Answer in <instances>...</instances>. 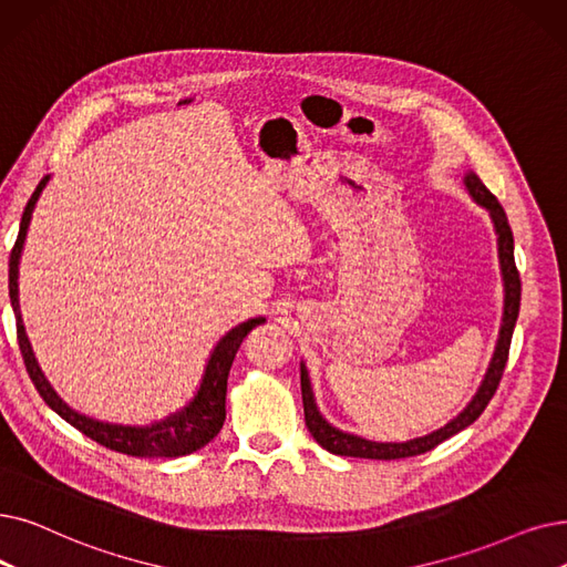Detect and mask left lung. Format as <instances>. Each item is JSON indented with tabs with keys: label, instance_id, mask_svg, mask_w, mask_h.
Segmentation results:
<instances>
[{
	"label": "left lung",
	"instance_id": "left-lung-1",
	"mask_svg": "<svg viewBox=\"0 0 567 567\" xmlns=\"http://www.w3.org/2000/svg\"><path fill=\"white\" fill-rule=\"evenodd\" d=\"M465 187L475 196V202L482 204L488 213L491 219L496 225V234H498V255H501V268H503V280H505V312H503V327H501V338L496 344L494 359H491L488 371L484 375V382L480 386V391L475 393V399L471 401L456 420H452L447 426H442L440 431H433L431 435L424 437H414L410 442H371L363 440L350 433L336 431L333 426H329L322 416H319L315 401H312V391H310V382H308V373L306 365H301V396H303V412H306V426L310 431V435L317 440L319 447H324L331 454L338 456H354V458H378V461H391V458H408V456H416L431 452L433 447H437L440 442H445L447 437L456 435L458 431H463L465 426H471L477 416L486 410L488 401L494 399V393L501 384L503 371L507 365V357H509V342H512V333H514V324L516 317H519V306H522V278L519 270H516L514 264V238H512V229L507 223V215L503 210V206L498 204V199L491 194L484 183L473 174L465 176Z\"/></svg>",
	"mask_w": 567,
	"mask_h": 567
}]
</instances>
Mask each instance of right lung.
<instances>
[{
  "label": "right lung",
  "instance_id": "1",
  "mask_svg": "<svg viewBox=\"0 0 567 567\" xmlns=\"http://www.w3.org/2000/svg\"><path fill=\"white\" fill-rule=\"evenodd\" d=\"M45 183H48V176L37 185L34 194L30 196L28 206H24V213H22V219H20V231H18L16 245L11 250V257H9V297H11V306H13V312H16L18 348H20L24 368H28V375H30L32 384L39 391V396L45 401V405H51L62 416V420L69 422L73 429H79L90 440L100 442L102 447L120 452V454L138 456V458H176V456H185V454L202 450L204 445H208V442L219 433V429H223V424H225L227 378H229V368L234 363V357L240 348V342L257 324H261L264 319L261 317L248 319V322H243L240 327L231 329L223 340H219L208 365H206V375H204L202 389L194 396V401L183 412L171 414L168 420H164L155 426H145V429L113 426V424L87 420V416L73 412L71 408H66V403H62V399L41 375L39 365L32 357L28 336H24V329H22V322H20V308H18V261H20L24 236H28L34 204L39 199L41 189L45 187Z\"/></svg>",
  "mask_w": 567,
  "mask_h": 567
}]
</instances>
